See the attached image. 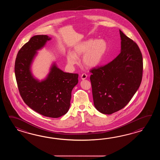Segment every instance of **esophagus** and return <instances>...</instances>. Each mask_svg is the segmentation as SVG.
Here are the masks:
<instances>
[{"label":"esophagus","instance_id":"1","mask_svg":"<svg viewBox=\"0 0 160 160\" xmlns=\"http://www.w3.org/2000/svg\"><path fill=\"white\" fill-rule=\"evenodd\" d=\"M87 77H88V75H86L85 73H83V74H82L81 78L82 80H84L85 79L87 78Z\"/></svg>","mask_w":160,"mask_h":160}]
</instances>
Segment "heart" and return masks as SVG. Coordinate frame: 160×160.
Listing matches in <instances>:
<instances>
[{
	"label": "heart",
	"instance_id": "obj_1",
	"mask_svg": "<svg viewBox=\"0 0 160 160\" xmlns=\"http://www.w3.org/2000/svg\"><path fill=\"white\" fill-rule=\"evenodd\" d=\"M108 49V43L103 39H89L76 45L73 53L69 52L66 58L68 65L73 66L81 56L82 63L85 68H92L98 66L102 61Z\"/></svg>",
	"mask_w": 160,
	"mask_h": 160
}]
</instances>
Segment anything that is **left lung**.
Masks as SVG:
<instances>
[{"label": "left lung", "instance_id": "left-lung-1", "mask_svg": "<svg viewBox=\"0 0 160 160\" xmlns=\"http://www.w3.org/2000/svg\"><path fill=\"white\" fill-rule=\"evenodd\" d=\"M121 52L108 64L90 70L94 105L111 114L123 109L139 88L142 78V55L136 42L119 30Z\"/></svg>", "mask_w": 160, "mask_h": 160}]
</instances>
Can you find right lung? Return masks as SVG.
<instances>
[{"mask_svg": "<svg viewBox=\"0 0 160 160\" xmlns=\"http://www.w3.org/2000/svg\"><path fill=\"white\" fill-rule=\"evenodd\" d=\"M51 38L35 35L18 51L15 74L22 98L28 106L41 115L58 118L65 115L70 106L72 88L78 82V74L63 72L55 63L46 78L39 81L31 72V65L37 51Z\"/></svg>", "mask_w": 160, "mask_h": 160, "instance_id": "add662e5", "label": "right lung"}]
</instances>
